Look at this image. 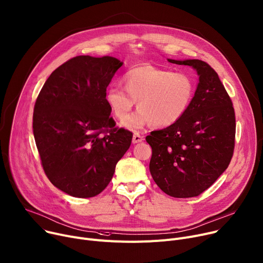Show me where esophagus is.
I'll return each mask as SVG.
<instances>
[{
    "mask_svg": "<svg viewBox=\"0 0 263 263\" xmlns=\"http://www.w3.org/2000/svg\"><path fill=\"white\" fill-rule=\"evenodd\" d=\"M143 140H144V137H142L140 134H138V133H135V134H134V136H133V143H134V144L142 142Z\"/></svg>",
    "mask_w": 263,
    "mask_h": 263,
    "instance_id": "obj_1",
    "label": "esophagus"
}]
</instances>
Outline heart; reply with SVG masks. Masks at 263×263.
<instances>
[{"instance_id":"heart-1","label":"heart","mask_w":263,"mask_h":263,"mask_svg":"<svg viewBox=\"0 0 263 263\" xmlns=\"http://www.w3.org/2000/svg\"><path fill=\"white\" fill-rule=\"evenodd\" d=\"M122 81L127 91L110 87L105 100L120 121L138 103L139 110L122 124L132 130L148 124L161 128L177 123L187 111L195 95V83L190 76L151 64L128 69Z\"/></svg>"}]
</instances>
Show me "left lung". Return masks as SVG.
Returning <instances> with one entry per match:
<instances>
[{"label":"left lung","mask_w":263,"mask_h":263,"mask_svg":"<svg viewBox=\"0 0 263 263\" xmlns=\"http://www.w3.org/2000/svg\"><path fill=\"white\" fill-rule=\"evenodd\" d=\"M167 61L193 67L199 82L184 116L146 137L153 151L149 172L165 194L191 198L208 190L228 168L235 146V111L218 73L208 63L196 59Z\"/></svg>","instance_id":"1"}]
</instances>
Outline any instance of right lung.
<instances>
[{
	"instance_id": "right-lung-1",
	"label": "right lung",
	"mask_w": 263,
	"mask_h": 263,
	"mask_svg": "<svg viewBox=\"0 0 263 263\" xmlns=\"http://www.w3.org/2000/svg\"><path fill=\"white\" fill-rule=\"evenodd\" d=\"M120 60L78 55L46 80L34 104L32 128L43 170L60 191L99 195L110 182L133 134L115 128L106 88Z\"/></svg>"
}]
</instances>
